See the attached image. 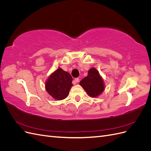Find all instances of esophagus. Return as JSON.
Returning <instances> with one entry per match:
<instances>
[{
  "mask_svg": "<svg viewBox=\"0 0 151 151\" xmlns=\"http://www.w3.org/2000/svg\"><path fill=\"white\" fill-rule=\"evenodd\" d=\"M79 82V78H76L74 81H73V84H76V83H78Z\"/></svg>",
  "mask_w": 151,
  "mask_h": 151,
  "instance_id": "1",
  "label": "esophagus"
}]
</instances>
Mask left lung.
Instances as JSON below:
<instances>
[{
  "label": "left lung",
  "mask_w": 151,
  "mask_h": 151,
  "mask_svg": "<svg viewBox=\"0 0 151 151\" xmlns=\"http://www.w3.org/2000/svg\"><path fill=\"white\" fill-rule=\"evenodd\" d=\"M80 85L91 97L98 96L104 89L101 77L94 68H91L88 71V76L81 81Z\"/></svg>",
  "instance_id": "obj_1"
}]
</instances>
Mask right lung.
<instances>
[{"mask_svg": "<svg viewBox=\"0 0 151 151\" xmlns=\"http://www.w3.org/2000/svg\"><path fill=\"white\" fill-rule=\"evenodd\" d=\"M72 77L69 73L61 68H58L49 77L45 84V88L48 94L57 100L66 98L73 86Z\"/></svg>", "mask_w": 151, "mask_h": 151, "instance_id": "right-lung-1", "label": "right lung"}]
</instances>
